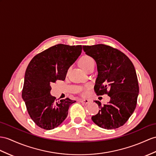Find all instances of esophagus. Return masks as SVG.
Wrapping results in <instances>:
<instances>
[{"label":"esophagus","instance_id":"esophagus-1","mask_svg":"<svg viewBox=\"0 0 156 156\" xmlns=\"http://www.w3.org/2000/svg\"><path fill=\"white\" fill-rule=\"evenodd\" d=\"M80 101L81 103L85 104V105H87L90 102V100H89V99H80V101Z\"/></svg>","mask_w":156,"mask_h":156}]
</instances>
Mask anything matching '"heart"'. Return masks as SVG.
<instances>
[{"instance_id": "1", "label": "heart", "mask_w": 156, "mask_h": 156, "mask_svg": "<svg viewBox=\"0 0 156 156\" xmlns=\"http://www.w3.org/2000/svg\"><path fill=\"white\" fill-rule=\"evenodd\" d=\"M79 64H80L81 67L84 69L85 71L88 72L90 69L94 67V65H95V61L89 55H83L81 57L80 60H79ZM88 87H85L83 88V90H85ZM85 93V91H84Z\"/></svg>"}]
</instances>
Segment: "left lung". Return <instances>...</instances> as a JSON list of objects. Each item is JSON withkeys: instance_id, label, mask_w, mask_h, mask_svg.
Masks as SVG:
<instances>
[{"instance_id": "1", "label": "left lung", "mask_w": 156, "mask_h": 156, "mask_svg": "<svg viewBox=\"0 0 156 156\" xmlns=\"http://www.w3.org/2000/svg\"><path fill=\"white\" fill-rule=\"evenodd\" d=\"M83 48L97 63L98 75L94 87L97 94H107L111 97L103 106L94 101L99 111L91 119L97 126L107 130L123 126L134 111L139 94L134 65L122 52L108 45H83Z\"/></svg>"}]
</instances>
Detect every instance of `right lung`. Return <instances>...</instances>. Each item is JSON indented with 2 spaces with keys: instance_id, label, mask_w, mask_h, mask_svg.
I'll return each mask as SVG.
<instances>
[{
  "instance_id": "obj_1",
  "label": "right lung",
  "mask_w": 156,
  "mask_h": 156,
  "mask_svg": "<svg viewBox=\"0 0 156 156\" xmlns=\"http://www.w3.org/2000/svg\"><path fill=\"white\" fill-rule=\"evenodd\" d=\"M82 51L81 45L58 44L34 56L25 72L22 97L30 118L39 127L52 130L67 118L75 101L55 100L50 84L64 81L67 71Z\"/></svg>"
}]
</instances>
